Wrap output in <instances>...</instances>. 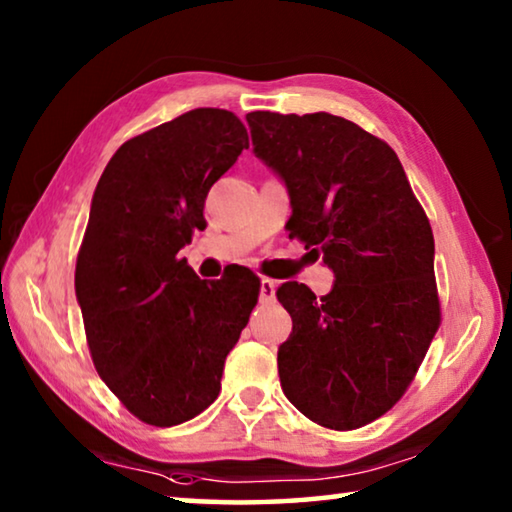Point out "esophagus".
Masks as SVG:
<instances>
[{
    "instance_id": "obj_1",
    "label": "esophagus",
    "mask_w": 512,
    "mask_h": 512,
    "mask_svg": "<svg viewBox=\"0 0 512 512\" xmlns=\"http://www.w3.org/2000/svg\"><path fill=\"white\" fill-rule=\"evenodd\" d=\"M259 300H262V303H271V300H275V282L273 280L262 278V282H259Z\"/></svg>"
}]
</instances>
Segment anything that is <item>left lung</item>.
I'll use <instances>...</instances> for the list:
<instances>
[{
	"mask_svg": "<svg viewBox=\"0 0 512 512\" xmlns=\"http://www.w3.org/2000/svg\"><path fill=\"white\" fill-rule=\"evenodd\" d=\"M246 120L255 154L289 191V237L335 273L321 298L298 282L275 291L294 321L278 348L282 392L314 424L367 426L405 394L440 328L431 223L396 152L351 120Z\"/></svg>",
	"mask_w": 512,
	"mask_h": 512,
	"instance_id": "obj_1",
	"label": "left lung"
}]
</instances>
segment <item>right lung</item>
I'll return each instance as SVG.
<instances>
[{"mask_svg":"<svg viewBox=\"0 0 512 512\" xmlns=\"http://www.w3.org/2000/svg\"><path fill=\"white\" fill-rule=\"evenodd\" d=\"M248 148L232 111L193 109L125 141L95 186L75 269L100 378L134 417L168 428L209 408L259 278L200 280L177 253L205 230L212 184Z\"/></svg>","mask_w":512,"mask_h":512,"instance_id":"add662e5","label":"right lung"}]
</instances>
